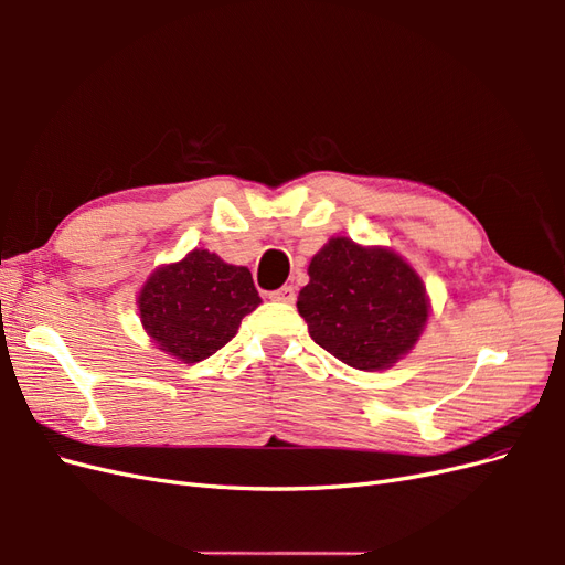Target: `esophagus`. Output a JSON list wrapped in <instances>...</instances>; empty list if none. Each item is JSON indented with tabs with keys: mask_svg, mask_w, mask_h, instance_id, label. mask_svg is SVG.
I'll list each match as a JSON object with an SVG mask.
<instances>
[{
	"mask_svg": "<svg viewBox=\"0 0 565 565\" xmlns=\"http://www.w3.org/2000/svg\"><path fill=\"white\" fill-rule=\"evenodd\" d=\"M268 297L273 301H280V303H292L295 301V287L292 285H282L280 289H273V292H268Z\"/></svg>",
	"mask_w": 565,
	"mask_h": 565,
	"instance_id": "34e87169",
	"label": "esophagus"
}]
</instances>
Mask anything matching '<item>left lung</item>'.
Returning <instances> with one entry per match:
<instances>
[{
    "mask_svg": "<svg viewBox=\"0 0 565 565\" xmlns=\"http://www.w3.org/2000/svg\"><path fill=\"white\" fill-rule=\"evenodd\" d=\"M309 276L297 299L309 334L355 370L396 363L429 318L419 276L388 249L332 237L311 259Z\"/></svg>",
    "mask_w": 565,
    "mask_h": 565,
    "instance_id": "left-lung-1",
    "label": "left lung"
}]
</instances>
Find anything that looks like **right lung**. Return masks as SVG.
Returning <instances> with one entry per match:
<instances>
[{"instance_id": "1", "label": "right lung", "mask_w": 565, "mask_h": 565, "mask_svg": "<svg viewBox=\"0 0 565 565\" xmlns=\"http://www.w3.org/2000/svg\"><path fill=\"white\" fill-rule=\"evenodd\" d=\"M259 303L252 273L207 249L158 268L139 295L143 328L183 363H200L226 347Z\"/></svg>"}]
</instances>
